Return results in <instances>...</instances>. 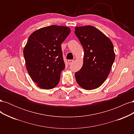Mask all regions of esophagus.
Returning a JSON list of instances; mask_svg holds the SVG:
<instances>
[{"label":"esophagus","instance_id":"34e87169","mask_svg":"<svg viewBox=\"0 0 134 134\" xmlns=\"http://www.w3.org/2000/svg\"><path fill=\"white\" fill-rule=\"evenodd\" d=\"M73 62H74V61L72 60H68V64H71Z\"/></svg>","mask_w":134,"mask_h":134}]
</instances>
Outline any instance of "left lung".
<instances>
[{
    "label": "left lung",
    "mask_w": 134,
    "mask_h": 134,
    "mask_svg": "<svg viewBox=\"0 0 134 134\" xmlns=\"http://www.w3.org/2000/svg\"><path fill=\"white\" fill-rule=\"evenodd\" d=\"M75 34L84 48L83 64L75 72L79 86L86 90L99 87L108 76L115 59L111 40L92 26L76 27Z\"/></svg>",
    "instance_id": "obj_1"
}]
</instances>
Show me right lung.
<instances>
[{
	"mask_svg": "<svg viewBox=\"0 0 134 134\" xmlns=\"http://www.w3.org/2000/svg\"><path fill=\"white\" fill-rule=\"evenodd\" d=\"M70 32L66 26L52 25L34 31L23 50L27 70L40 88L51 90L58 84L65 65L61 44Z\"/></svg>",
	"mask_w": 134,
	"mask_h": 134,
	"instance_id": "obj_1",
	"label": "right lung"
}]
</instances>
